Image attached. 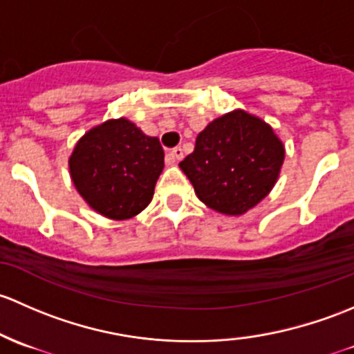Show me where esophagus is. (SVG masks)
Returning <instances> with one entry per match:
<instances>
[{
    "label": "esophagus",
    "instance_id": "obj_1",
    "mask_svg": "<svg viewBox=\"0 0 354 354\" xmlns=\"http://www.w3.org/2000/svg\"><path fill=\"white\" fill-rule=\"evenodd\" d=\"M182 158H184V150H182L180 147L174 148V150H170L169 153H167V162L169 163H176Z\"/></svg>",
    "mask_w": 354,
    "mask_h": 354
}]
</instances>
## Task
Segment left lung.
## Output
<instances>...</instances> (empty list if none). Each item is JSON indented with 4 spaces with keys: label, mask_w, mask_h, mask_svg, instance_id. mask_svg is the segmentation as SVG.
<instances>
[{
    "label": "left lung",
    "mask_w": 354,
    "mask_h": 354,
    "mask_svg": "<svg viewBox=\"0 0 354 354\" xmlns=\"http://www.w3.org/2000/svg\"><path fill=\"white\" fill-rule=\"evenodd\" d=\"M285 160L272 127L245 111L214 119L178 167L211 209L239 216L271 192Z\"/></svg>",
    "instance_id": "left-lung-1"
}]
</instances>
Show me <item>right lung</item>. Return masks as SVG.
Here are the masks:
<instances>
[{
  "label": "right lung",
  "mask_w": 354,
  "mask_h": 354,
  "mask_svg": "<svg viewBox=\"0 0 354 354\" xmlns=\"http://www.w3.org/2000/svg\"><path fill=\"white\" fill-rule=\"evenodd\" d=\"M158 138L126 118L92 127L69 156V174L86 204L111 220H129L148 206L163 170Z\"/></svg>",
  "instance_id": "1"
}]
</instances>
